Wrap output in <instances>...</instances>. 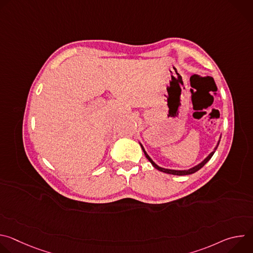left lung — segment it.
I'll return each mask as SVG.
<instances>
[{"instance_id":"left-lung-1","label":"left lung","mask_w":253,"mask_h":253,"mask_svg":"<svg viewBox=\"0 0 253 253\" xmlns=\"http://www.w3.org/2000/svg\"><path fill=\"white\" fill-rule=\"evenodd\" d=\"M220 138H221V135H220V137H219V140H218V142H217V144H216V146L214 147V149H213V151L211 152V153H209V155L203 160V161H201L200 163H198L197 165H195V166H193V167H191V168H189V169H185V170H175V169H168V168H163V167H160L159 165H157L152 159H151V157L147 154V152L145 151V149H144V147H143V145L142 144L139 142V144H140V146L142 147V150H143V152H144V154H145V156H146V158L150 161V163L153 165V167H155L157 170H159V171H161V172H164V173H167V174H173V175H188V174H192V173H194V172H196V171H198L199 169H201L209 160H210V158L213 156V154H214V152L216 151V149H217V147H218V145H219V142H220Z\"/></svg>"}]
</instances>
